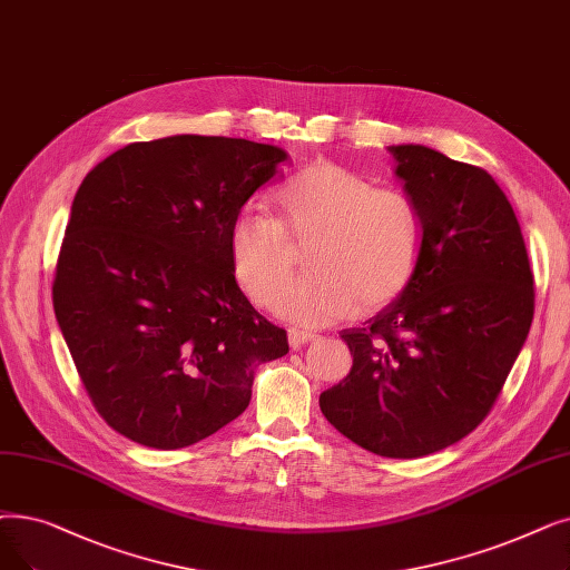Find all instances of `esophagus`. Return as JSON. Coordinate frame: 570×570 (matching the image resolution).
<instances>
[{
    "label": "esophagus",
    "instance_id": "esophagus-1",
    "mask_svg": "<svg viewBox=\"0 0 570 570\" xmlns=\"http://www.w3.org/2000/svg\"><path fill=\"white\" fill-rule=\"evenodd\" d=\"M318 335H314V333H307V331H298V328H291L288 331V344L293 346V350H301L303 344H307V342H312V340H316Z\"/></svg>",
    "mask_w": 570,
    "mask_h": 570
}]
</instances>
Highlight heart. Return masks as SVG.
I'll use <instances>...</instances> for the list:
<instances>
[{"label": "heart", "mask_w": 570, "mask_h": 570, "mask_svg": "<svg viewBox=\"0 0 570 570\" xmlns=\"http://www.w3.org/2000/svg\"><path fill=\"white\" fill-rule=\"evenodd\" d=\"M279 216L246 207L228 230L235 279L258 305L298 326H326L350 314L375 312L414 282L426 254V218L414 197L377 188L331 160L303 167L275 193ZM313 244V275L284 289L295 245Z\"/></svg>", "instance_id": "obj_1"}]
</instances>
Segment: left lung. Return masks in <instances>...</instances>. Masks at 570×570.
I'll return each mask as SVG.
<instances>
[{"mask_svg":"<svg viewBox=\"0 0 570 570\" xmlns=\"http://www.w3.org/2000/svg\"><path fill=\"white\" fill-rule=\"evenodd\" d=\"M389 151L424 209L426 254L399 301L340 333L352 373L318 405L358 448L416 459L491 412L529 335L535 293L522 228L491 175L422 144Z\"/></svg>","mask_w":570,"mask_h":570,"instance_id":"8db88e82","label":"left lung"}]
</instances>
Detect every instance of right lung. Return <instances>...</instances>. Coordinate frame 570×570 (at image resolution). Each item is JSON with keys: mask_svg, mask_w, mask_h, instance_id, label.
<instances>
[{"mask_svg": "<svg viewBox=\"0 0 570 570\" xmlns=\"http://www.w3.org/2000/svg\"><path fill=\"white\" fill-rule=\"evenodd\" d=\"M288 156L249 139L128 144L73 195L53 307L95 410L179 450L237 419L256 367L288 352L235 282L228 230Z\"/></svg>", "mask_w": 570, "mask_h": 570, "instance_id": "obj_1", "label": "right lung"}]
</instances>
